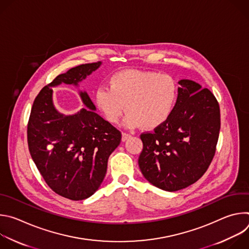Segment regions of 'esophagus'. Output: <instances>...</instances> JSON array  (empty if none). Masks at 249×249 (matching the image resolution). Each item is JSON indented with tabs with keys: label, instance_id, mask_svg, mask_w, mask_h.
Here are the masks:
<instances>
[{
	"label": "esophagus",
	"instance_id": "34e87169",
	"mask_svg": "<svg viewBox=\"0 0 249 249\" xmlns=\"http://www.w3.org/2000/svg\"><path fill=\"white\" fill-rule=\"evenodd\" d=\"M130 137H131L130 134H128V133H122V141H123V142H125L126 140H128Z\"/></svg>",
	"mask_w": 249,
	"mask_h": 249
}]
</instances>
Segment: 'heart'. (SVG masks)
<instances>
[{
	"label": "heart",
	"mask_w": 249,
	"mask_h": 249,
	"mask_svg": "<svg viewBox=\"0 0 249 249\" xmlns=\"http://www.w3.org/2000/svg\"><path fill=\"white\" fill-rule=\"evenodd\" d=\"M108 87H100L94 93L98 111L108 123L116 124L128 112L124 125H143L155 129L171 116L178 96L176 81L169 75L152 71L124 70L115 73Z\"/></svg>",
	"instance_id": "obj_1"
}]
</instances>
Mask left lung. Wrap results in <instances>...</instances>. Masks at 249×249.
<instances>
[{
	"label": "left lung",
	"instance_id": "1",
	"mask_svg": "<svg viewBox=\"0 0 249 249\" xmlns=\"http://www.w3.org/2000/svg\"><path fill=\"white\" fill-rule=\"evenodd\" d=\"M178 96L169 119L141 135L139 167L158 188L173 192L195 183L216 153L221 128L219 103L208 89L191 80L178 82Z\"/></svg>",
	"mask_w": 249,
	"mask_h": 249
}]
</instances>
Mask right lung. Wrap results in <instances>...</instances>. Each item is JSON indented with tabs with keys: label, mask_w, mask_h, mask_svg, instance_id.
<instances>
[{
	"label": "right lung",
	"mask_w": 249,
	"mask_h": 249,
	"mask_svg": "<svg viewBox=\"0 0 249 249\" xmlns=\"http://www.w3.org/2000/svg\"><path fill=\"white\" fill-rule=\"evenodd\" d=\"M100 65L83 64L57 76L35 97L27 124L29 153L45 182L58 195L74 201L87 199L99 188L121 132L95 113L86 91L80 96L88 108L73 115L60 113L51 88L62 83L77 87Z\"/></svg>",
	"instance_id": "add662e5"
}]
</instances>
